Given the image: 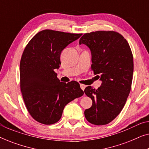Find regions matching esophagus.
<instances>
[{"mask_svg":"<svg viewBox=\"0 0 149 149\" xmlns=\"http://www.w3.org/2000/svg\"><path fill=\"white\" fill-rule=\"evenodd\" d=\"M80 87H81V89H82V90H84L85 88V85H83V84H80Z\"/></svg>","mask_w":149,"mask_h":149,"instance_id":"obj_1","label":"esophagus"}]
</instances>
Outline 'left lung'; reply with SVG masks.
<instances>
[{
  "label": "left lung",
  "mask_w": 149,
  "mask_h": 149,
  "mask_svg": "<svg viewBox=\"0 0 149 149\" xmlns=\"http://www.w3.org/2000/svg\"><path fill=\"white\" fill-rule=\"evenodd\" d=\"M91 54V70L100 74L101 86H88L84 92L92 100L85 111L89 123L96 125L109 123L121 113L131 90L134 60L131 49L121 34L115 31L86 33L79 40Z\"/></svg>",
  "instance_id": "obj_1"
}]
</instances>
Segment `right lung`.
<instances>
[{"label":"right lung","mask_w":149,"mask_h":149,"mask_svg":"<svg viewBox=\"0 0 149 149\" xmlns=\"http://www.w3.org/2000/svg\"><path fill=\"white\" fill-rule=\"evenodd\" d=\"M81 35L44 30L24 49L20 61V88L28 111L40 123H56L65 106L84 93L79 83L60 82L54 71L60 68L62 50Z\"/></svg>","instance_id":"1"}]
</instances>
